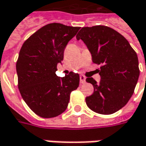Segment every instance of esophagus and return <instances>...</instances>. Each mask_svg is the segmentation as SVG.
I'll use <instances>...</instances> for the list:
<instances>
[{
	"mask_svg": "<svg viewBox=\"0 0 146 146\" xmlns=\"http://www.w3.org/2000/svg\"><path fill=\"white\" fill-rule=\"evenodd\" d=\"M86 82V78L83 76V75H81L80 76V83L81 84H83Z\"/></svg>",
	"mask_w": 146,
	"mask_h": 146,
	"instance_id": "esophagus-1",
	"label": "esophagus"
}]
</instances>
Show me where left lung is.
Returning <instances> with one entry per match:
<instances>
[{
	"label": "left lung",
	"instance_id": "1",
	"mask_svg": "<svg viewBox=\"0 0 146 146\" xmlns=\"http://www.w3.org/2000/svg\"><path fill=\"white\" fill-rule=\"evenodd\" d=\"M91 52L92 61L100 64V83L87 78L94 92L86 98L89 109L100 114H112L127 105L140 75L136 51L114 29L97 25L82 28L77 35Z\"/></svg>",
	"mask_w": 146,
	"mask_h": 146
}]
</instances>
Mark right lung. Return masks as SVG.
Instances as JSON below:
<instances>
[{
	"instance_id": "add662e5",
	"label": "right lung",
	"mask_w": 146,
	"mask_h": 146,
	"mask_svg": "<svg viewBox=\"0 0 146 146\" xmlns=\"http://www.w3.org/2000/svg\"><path fill=\"white\" fill-rule=\"evenodd\" d=\"M80 27L49 23L24 41L16 63L18 86L23 100L36 115L59 116L68 107L70 94L79 86L78 73L56 76L68 42Z\"/></svg>"
}]
</instances>
